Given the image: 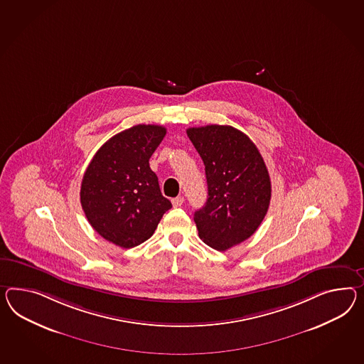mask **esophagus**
I'll use <instances>...</instances> for the list:
<instances>
[{
  "instance_id": "esophagus-1",
  "label": "esophagus",
  "mask_w": 364,
  "mask_h": 364,
  "mask_svg": "<svg viewBox=\"0 0 364 364\" xmlns=\"http://www.w3.org/2000/svg\"><path fill=\"white\" fill-rule=\"evenodd\" d=\"M183 202H185L183 196H177V198L171 199V203H173V205H174V207H179V205H183Z\"/></svg>"
}]
</instances>
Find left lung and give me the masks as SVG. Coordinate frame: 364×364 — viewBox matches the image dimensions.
I'll return each instance as SVG.
<instances>
[{"label": "left lung", "instance_id": "8db88e82", "mask_svg": "<svg viewBox=\"0 0 364 364\" xmlns=\"http://www.w3.org/2000/svg\"><path fill=\"white\" fill-rule=\"evenodd\" d=\"M205 164L208 198L196 211L199 237L227 251L251 237L269 208V173L251 139L230 125L188 128Z\"/></svg>", "mask_w": 364, "mask_h": 364}]
</instances>
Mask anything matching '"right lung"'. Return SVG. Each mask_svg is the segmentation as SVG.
<instances>
[{
  "label": "right lung",
  "mask_w": 364,
  "mask_h": 364,
  "mask_svg": "<svg viewBox=\"0 0 364 364\" xmlns=\"http://www.w3.org/2000/svg\"><path fill=\"white\" fill-rule=\"evenodd\" d=\"M165 134L166 128L145 124L120 132L96 151L84 173V214L96 232L122 248L148 240L171 208L149 166Z\"/></svg>",
  "instance_id": "obj_1"
}]
</instances>
